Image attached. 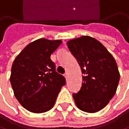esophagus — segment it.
I'll return each mask as SVG.
<instances>
[{
    "instance_id": "obj_1",
    "label": "esophagus",
    "mask_w": 129,
    "mask_h": 129,
    "mask_svg": "<svg viewBox=\"0 0 129 129\" xmlns=\"http://www.w3.org/2000/svg\"><path fill=\"white\" fill-rule=\"evenodd\" d=\"M68 76H69V74H68V73H66L65 74H64V77H65L67 79H68Z\"/></svg>"
}]
</instances>
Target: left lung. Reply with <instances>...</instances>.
<instances>
[{"label": "left lung", "instance_id": "left-lung-1", "mask_svg": "<svg viewBox=\"0 0 129 129\" xmlns=\"http://www.w3.org/2000/svg\"><path fill=\"white\" fill-rule=\"evenodd\" d=\"M82 70V85L73 97L79 109L96 113L104 108L116 94L119 72L112 54L98 40L82 36L67 42Z\"/></svg>", "mask_w": 129, "mask_h": 129}]
</instances>
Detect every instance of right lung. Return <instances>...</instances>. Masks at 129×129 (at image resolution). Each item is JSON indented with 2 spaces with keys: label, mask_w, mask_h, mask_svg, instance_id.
<instances>
[{
  "label": "right lung",
  "mask_w": 129,
  "mask_h": 129,
  "mask_svg": "<svg viewBox=\"0 0 129 129\" xmlns=\"http://www.w3.org/2000/svg\"><path fill=\"white\" fill-rule=\"evenodd\" d=\"M60 40L38 39L28 44L16 57L11 68L10 83L14 95L27 110L41 113L50 110L66 79L56 72L50 55Z\"/></svg>",
  "instance_id": "obj_1"
}]
</instances>
